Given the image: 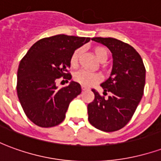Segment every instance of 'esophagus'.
Segmentation results:
<instances>
[{
    "label": "esophagus",
    "instance_id": "34e87169",
    "mask_svg": "<svg viewBox=\"0 0 161 161\" xmlns=\"http://www.w3.org/2000/svg\"><path fill=\"white\" fill-rule=\"evenodd\" d=\"M82 90H83V91H86V90H87V88L84 87V86H83V87H82Z\"/></svg>",
    "mask_w": 161,
    "mask_h": 161
}]
</instances>
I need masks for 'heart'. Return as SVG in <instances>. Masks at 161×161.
<instances>
[{
    "label": "heart",
    "instance_id": "obj_1",
    "mask_svg": "<svg viewBox=\"0 0 161 161\" xmlns=\"http://www.w3.org/2000/svg\"><path fill=\"white\" fill-rule=\"evenodd\" d=\"M93 53H94L96 58L101 63L105 62L108 58V52L103 46L94 47ZM80 49H77L72 53L70 59V66L73 68L77 66L78 58L80 56ZM74 80L78 84H80L81 85H83L84 87H90V86H93L96 84H97L98 82L101 80V76L99 74L94 73V72H88L85 70H80V71H77V73H75Z\"/></svg>",
    "mask_w": 161,
    "mask_h": 161
}]
</instances>
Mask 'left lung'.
<instances>
[{"mask_svg": "<svg viewBox=\"0 0 161 161\" xmlns=\"http://www.w3.org/2000/svg\"><path fill=\"white\" fill-rule=\"evenodd\" d=\"M93 41L107 46L112 53L113 66L109 77L101 86L104 98L92 90L95 98L89 103L88 120L92 126L104 132H114L130 121L142 100L145 86L146 70L142 58L128 44L114 38L97 37Z\"/></svg>", "mask_w": 161, "mask_h": 161, "instance_id": "1", "label": "left lung"}]
</instances>
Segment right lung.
Listing matches in <instances>:
<instances>
[{"label": "right lung", "instance_id": "add662e5", "mask_svg": "<svg viewBox=\"0 0 161 161\" xmlns=\"http://www.w3.org/2000/svg\"><path fill=\"white\" fill-rule=\"evenodd\" d=\"M90 40L64 34L45 38L33 44L21 59L17 72V94L25 114L34 124L51 128L64 120L70 103L82 89L75 81L58 88L56 79H71L67 73L70 57Z\"/></svg>", "mask_w": 161, "mask_h": 161}]
</instances>
